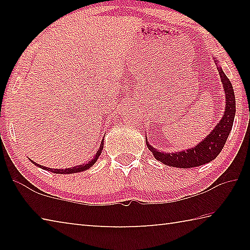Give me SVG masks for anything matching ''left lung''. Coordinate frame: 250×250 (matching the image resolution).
I'll list each match as a JSON object with an SVG mask.
<instances>
[{"instance_id":"left-lung-1","label":"left lung","mask_w":250,"mask_h":250,"mask_svg":"<svg viewBox=\"0 0 250 250\" xmlns=\"http://www.w3.org/2000/svg\"><path fill=\"white\" fill-rule=\"evenodd\" d=\"M215 62H216V59H215ZM217 70L219 76H221L226 98L225 112H224L221 121L211 130V132L207 135L204 140L194 147L185 151L175 152V153H164V152L154 149L146 140L147 149L152 152L154 158L160 162L167 164L168 167L182 168L200 167L213 161L225 146L228 135H229L232 128V124H234L236 103L234 89H232L229 79L226 77V75L224 74L223 69L219 66L217 67Z\"/></svg>"}]
</instances>
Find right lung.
Here are the masks:
<instances>
[{
	"mask_svg": "<svg viewBox=\"0 0 250 250\" xmlns=\"http://www.w3.org/2000/svg\"><path fill=\"white\" fill-rule=\"evenodd\" d=\"M104 149V139L103 141H101L100 143V146H99V150L97 151V153L95 154L94 159H91V161H89L88 163H83V164H80V166H77V167H68V168H65V170H61V168H50V167H43V166H40V164H37L36 162H34V161L31 160V162L35 164V166H37L41 168H43V170H46V171H49V172H53V173H56V174H71V173H78V172H83V171H86L88 170V168H90L94 164L97 162V160H98L99 155L101 154V151H103Z\"/></svg>",
	"mask_w": 250,
	"mask_h": 250,
	"instance_id": "1",
	"label": "right lung"
}]
</instances>
